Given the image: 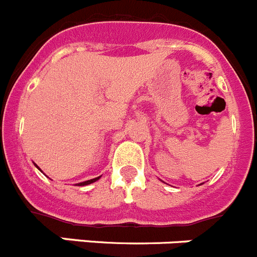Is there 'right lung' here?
<instances>
[{"mask_svg":"<svg viewBox=\"0 0 257 257\" xmlns=\"http://www.w3.org/2000/svg\"><path fill=\"white\" fill-rule=\"evenodd\" d=\"M100 179V177L94 178V179H91V180H85V182H82V183H78V186H87V184H91L93 183V182H96V180Z\"/></svg>","mask_w":257,"mask_h":257,"instance_id":"right-lung-1","label":"right lung"}]
</instances>
